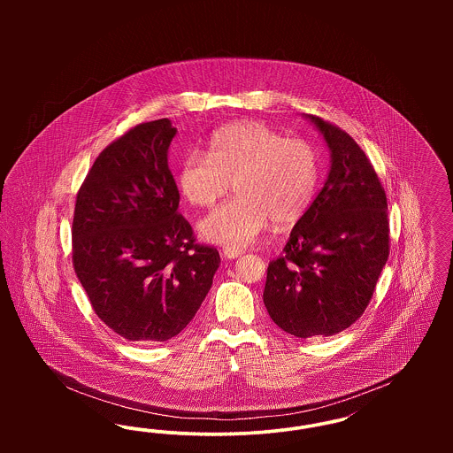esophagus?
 <instances>
[{
    "label": "esophagus",
    "mask_w": 453,
    "mask_h": 453,
    "mask_svg": "<svg viewBox=\"0 0 453 453\" xmlns=\"http://www.w3.org/2000/svg\"><path fill=\"white\" fill-rule=\"evenodd\" d=\"M222 255H224L226 258L234 259L242 255V250H237V248H224V250H222Z\"/></svg>",
    "instance_id": "esophagus-1"
}]
</instances>
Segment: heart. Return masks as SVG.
Returning <instances> with one entry per match:
<instances>
[{
  "label": "heart",
  "mask_w": 453,
  "mask_h": 453,
  "mask_svg": "<svg viewBox=\"0 0 453 453\" xmlns=\"http://www.w3.org/2000/svg\"><path fill=\"white\" fill-rule=\"evenodd\" d=\"M321 166L305 139H287L270 126L244 120L222 126L209 141V152H188L178 170V188L196 209H211L231 181L236 194L198 229L209 242L242 248L273 224L288 227L311 207Z\"/></svg>",
  "instance_id": "1"
}]
</instances>
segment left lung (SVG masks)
<instances>
[{
	"label": "left lung",
	"mask_w": 453,
	"mask_h": 453,
	"mask_svg": "<svg viewBox=\"0 0 453 453\" xmlns=\"http://www.w3.org/2000/svg\"><path fill=\"white\" fill-rule=\"evenodd\" d=\"M307 117L327 142L331 170L270 261L263 292L273 323L297 338L333 336L362 318L390 248L388 196L365 152L338 126Z\"/></svg>",
	"instance_id": "left-lung-1"
}]
</instances>
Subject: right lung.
Here are the masks:
<instances>
[{"mask_svg":"<svg viewBox=\"0 0 453 453\" xmlns=\"http://www.w3.org/2000/svg\"><path fill=\"white\" fill-rule=\"evenodd\" d=\"M174 134L168 119L127 130L100 152L76 195V277L95 314L129 342H168L183 331L220 263L178 214L168 166Z\"/></svg>","mask_w":453,"mask_h":453,"instance_id":"1","label":"right lung"}]
</instances>
